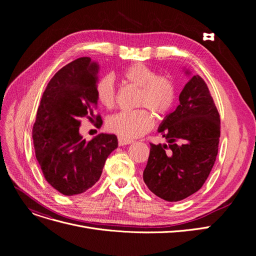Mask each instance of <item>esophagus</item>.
<instances>
[{
	"instance_id": "esophagus-1",
	"label": "esophagus",
	"mask_w": 256,
	"mask_h": 256,
	"mask_svg": "<svg viewBox=\"0 0 256 256\" xmlns=\"http://www.w3.org/2000/svg\"><path fill=\"white\" fill-rule=\"evenodd\" d=\"M132 141V140H126V139H122V138H118V144L119 146H124V145H126V144H130Z\"/></svg>"
}]
</instances>
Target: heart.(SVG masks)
I'll list each match as a JSON object with an SVG mask.
<instances>
[{
	"label": "heart",
	"mask_w": 256,
	"mask_h": 256,
	"mask_svg": "<svg viewBox=\"0 0 256 256\" xmlns=\"http://www.w3.org/2000/svg\"><path fill=\"white\" fill-rule=\"evenodd\" d=\"M126 82L140 88L136 106H141L130 111H120L106 119V128L122 139L138 138L154 126V117L148 108L156 116L167 115L176 100V89L173 82L143 63L128 66L122 72ZM98 102L110 109L115 104L116 88L111 74L102 76L94 86ZM148 108L146 110V108Z\"/></svg>",
	"instance_id": "heart-1"
}]
</instances>
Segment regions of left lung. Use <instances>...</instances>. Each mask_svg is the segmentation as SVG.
I'll list each match as a JSON object with an SVG mask.
<instances>
[{
	"label": "left lung",
	"instance_id": "obj_1",
	"mask_svg": "<svg viewBox=\"0 0 256 256\" xmlns=\"http://www.w3.org/2000/svg\"><path fill=\"white\" fill-rule=\"evenodd\" d=\"M158 132L169 144L150 143L143 180L158 197L180 201L204 186L218 154L220 115L200 76L189 78Z\"/></svg>",
	"mask_w": 256,
	"mask_h": 256
}]
</instances>
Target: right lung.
<instances>
[{
    "label": "right lung",
    "mask_w": 256,
    "mask_h": 256,
    "mask_svg": "<svg viewBox=\"0 0 256 256\" xmlns=\"http://www.w3.org/2000/svg\"><path fill=\"white\" fill-rule=\"evenodd\" d=\"M98 72V63L89 57L65 65L48 82L37 110L32 130L36 158L46 182L66 196L84 193L96 184L118 146L115 135L100 134L86 141L78 132L82 117L102 124L93 113Z\"/></svg>",
    "instance_id": "obj_1"
}]
</instances>
